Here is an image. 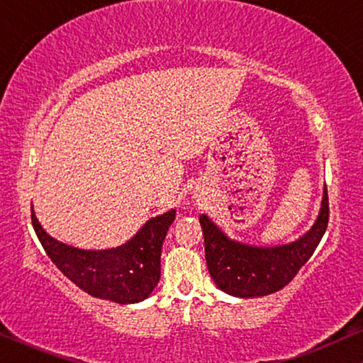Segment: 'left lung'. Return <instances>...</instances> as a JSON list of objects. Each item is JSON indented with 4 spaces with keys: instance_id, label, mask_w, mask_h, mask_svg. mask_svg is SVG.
<instances>
[{
    "instance_id": "left-lung-1",
    "label": "left lung",
    "mask_w": 363,
    "mask_h": 363,
    "mask_svg": "<svg viewBox=\"0 0 363 363\" xmlns=\"http://www.w3.org/2000/svg\"><path fill=\"white\" fill-rule=\"evenodd\" d=\"M329 220L328 189L324 186L321 208L315 223L298 240L277 246H252L226 236L212 218L200 215L205 259L213 282L225 294L254 298L279 291L291 282L296 272L320 245Z\"/></svg>"
}]
</instances>
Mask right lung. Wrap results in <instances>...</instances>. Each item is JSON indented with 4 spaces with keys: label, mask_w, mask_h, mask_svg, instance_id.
<instances>
[{
    "label": "right lung",
    "mask_w": 363,
    "mask_h": 363,
    "mask_svg": "<svg viewBox=\"0 0 363 363\" xmlns=\"http://www.w3.org/2000/svg\"><path fill=\"white\" fill-rule=\"evenodd\" d=\"M176 210L153 216L128 241L111 250H79L55 240L32 210V226L52 262L96 298L130 305L147 300L161 277V247Z\"/></svg>",
    "instance_id": "add662e5"
}]
</instances>
